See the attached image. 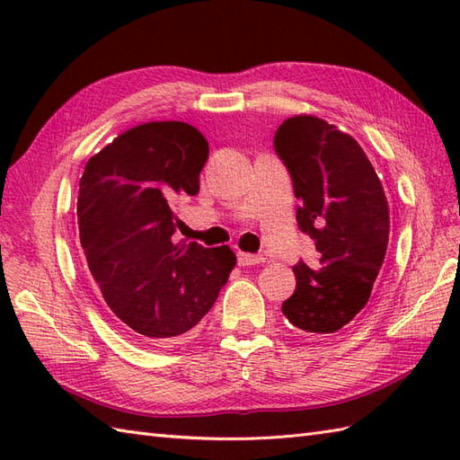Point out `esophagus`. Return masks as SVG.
<instances>
[{
    "instance_id": "1",
    "label": "esophagus",
    "mask_w": 460,
    "mask_h": 460,
    "mask_svg": "<svg viewBox=\"0 0 460 460\" xmlns=\"http://www.w3.org/2000/svg\"><path fill=\"white\" fill-rule=\"evenodd\" d=\"M237 261L241 267H252V265H261V262H265V257L262 255H249V252H239Z\"/></svg>"
}]
</instances>
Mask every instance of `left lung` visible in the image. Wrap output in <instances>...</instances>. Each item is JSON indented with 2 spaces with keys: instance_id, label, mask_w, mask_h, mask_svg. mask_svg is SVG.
Segmentation results:
<instances>
[{
  "instance_id": "8db88e82",
  "label": "left lung",
  "mask_w": 460,
  "mask_h": 460,
  "mask_svg": "<svg viewBox=\"0 0 460 460\" xmlns=\"http://www.w3.org/2000/svg\"><path fill=\"white\" fill-rule=\"evenodd\" d=\"M275 152L300 205L296 221L314 241V262L298 261L296 290L282 302L292 326L332 334L366 306L389 239V208L367 155L351 136L316 116L279 126Z\"/></svg>"
}]
</instances>
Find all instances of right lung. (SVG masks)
<instances>
[{"instance_id":"1","label":"right lung","mask_w":460,"mask_h":460,"mask_svg":"<svg viewBox=\"0 0 460 460\" xmlns=\"http://www.w3.org/2000/svg\"><path fill=\"white\" fill-rule=\"evenodd\" d=\"M209 155L185 122H148L86 162L79 235L91 275L122 328L148 344L178 340L208 314L235 267L223 245L175 243V201L199 191Z\"/></svg>"}]
</instances>
